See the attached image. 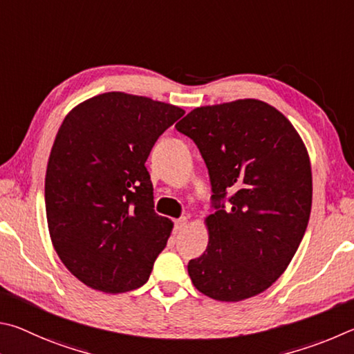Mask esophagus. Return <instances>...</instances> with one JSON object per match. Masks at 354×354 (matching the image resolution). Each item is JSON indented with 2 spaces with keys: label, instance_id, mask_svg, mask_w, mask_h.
I'll list each match as a JSON object with an SVG mask.
<instances>
[{
  "label": "esophagus",
  "instance_id": "1",
  "mask_svg": "<svg viewBox=\"0 0 354 354\" xmlns=\"http://www.w3.org/2000/svg\"><path fill=\"white\" fill-rule=\"evenodd\" d=\"M187 225H188V218H187V216H182V218H178L176 221V232L183 230V228Z\"/></svg>",
  "mask_w": 354,
  "mask_h": 354
}]
</instances>
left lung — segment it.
<instances>
[{
    "label": "left lung",
    "instance_id": "obj_1",
    "mask_svg": "<svg viewBox=\"0 0 354 354\" xmlns=\"http://www.w3.org/2000/svg\"><path fill=\"white\" fill-rule=\"evenodd\" d=\"M176 129L199 147L216 209L205 219L207 250L188 263L191 281L219 301L261 294L286 270L311 214V163L300 135L258 99L197 107Z\"/></svg>",
    "mask_w": 354,
    "mask_h": 354
}]
</instances>
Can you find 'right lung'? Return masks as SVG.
Segmentation results:
<instances>
[{"mask_svg":"<svg viewBox=\"0 0 354 354\" xmlns=\"http://www.w3.org/2000/svg\"><path fill=\"white\" fill-rule=\"evenodd\" d=\"M185 111L121 91L74 107L48 160L45 205L55 252L86 286L120 294L145 284L172 222L153 209L146 160Z\"/></svg>","mask_w":354,"mask_h":354,"instance_id":"right-lung-1","label":"right lung"}]
</instances>
